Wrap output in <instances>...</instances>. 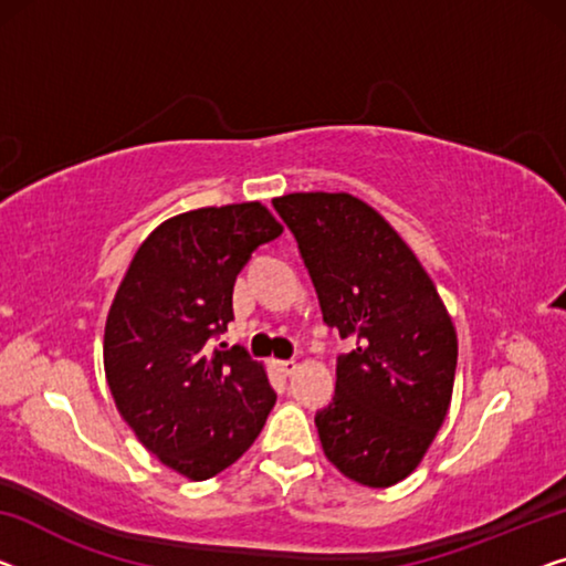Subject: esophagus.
<instances>
[{"label": "esophagus", "instance_id": "esophagus-1", "mask_svg": "<svg viewBox=\"0 0 566 566\" xmlns=\"http://www.w3.org/2000/svg\"><path fill=\"white\" fill-rule=\"evenodd\" d=\"M276 368H280V374L292 376L300 366H297V360H276Z\"/></svg>", "mask_w": 566, "mask_h": 566}]
</instances>
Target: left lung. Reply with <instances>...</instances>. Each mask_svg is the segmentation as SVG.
I'll use <instances>...</instances> for the list:
<instances>
[{
  "label": "left lung",
  "mask_w": 566,
  "mask_h": 566,
  "mask_svg": "<svg viewBox=\"0 0 566 566\" xmlns=\"http://www.w3.org/2000/svg\"><path fill=\"white\" fill-rule=\"evenodd\" d=\"M276 213L297 239L323 319L356 350L337 358L315 424L325 458L368 488L396 485L424 458L450 409L458 333L424 266L368 202L290 192Z\"/></svg>",
  "instance_id": "8db88e82"
}]
</instances>
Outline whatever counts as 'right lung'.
<instances>
[{
  "mask_svg": "<svg viewBox=\"0 0 566 566\" xmlns=\"http://www.w3.org/2000/svg\"><path fill=\"white\" fill-rule=\"evenodd\" d=\"M282 223L261 202L167 218L134 254L104 331L116 409L159 462L190 480L233 465L264 427L276 394L249 353L210 350L233 319V284Z\"/></svg>",
  "mask_w": 566,
  "mask_h": 566,
  "instance_id": "obj_1",
  "label": "right lung"
}]
</instances>
